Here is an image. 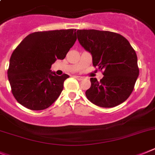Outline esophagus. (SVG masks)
Instances as JSON below:
<instances>
[{"label":"esophagus","mask_w":155,"mask_h":155,"mask_svg":"<svg viewBox=\"0 0 155 155\" xmlns=\"http://www.w3.org/2000/svg\"><path fill=\"white\" fill-rule=\"evenodd\" d=\"M74 78L76 79H78V80H82V79H83V77H82V76H74Z\"/></svg>","instance_id":"esophagus-1"}]
</instances>
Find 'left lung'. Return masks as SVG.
Wrapping results in <instances>:
<instances>
[{
    "mask_svg": "<svg viewBox=\"0 0 155 155\" xmlns=\"http://www.w3.org/2000/svg\"><path fill=\"white\" fill-rule=\"evenodd\" d=\"M80 45L92 55L94 66L104 69L100 81L91 78L87 99L101 107H113L124 102L133 92L138 76L137 56L122 35L109 31L78 29Z\"/></svg>",
    "mask_w": 155,
    "mask_h": 155,
    "instance_id": "8db88e82",
    "label": "left lung"
}]
</instances>
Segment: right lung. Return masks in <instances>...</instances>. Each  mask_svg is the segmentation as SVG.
<instances>
[{
    "mask_svg": "<svg viewBox=\"0 0 155 155\" xmlns=\"http://www.w3.org/2000/svg\"><path fill=\"white\" fill-rule=\"evenodd\" d=\"M76 29L36 32L28 35L11 56L8 77L17 101L30 110L49 107L69 77L51 70L57 59L65 58L76 40Z\"/></svg>",
    "mask_w": 155,
    "mask_h": 155,
    "instance_id": "right-lung-1",
    "label": "right lung"
}]
</instances>
